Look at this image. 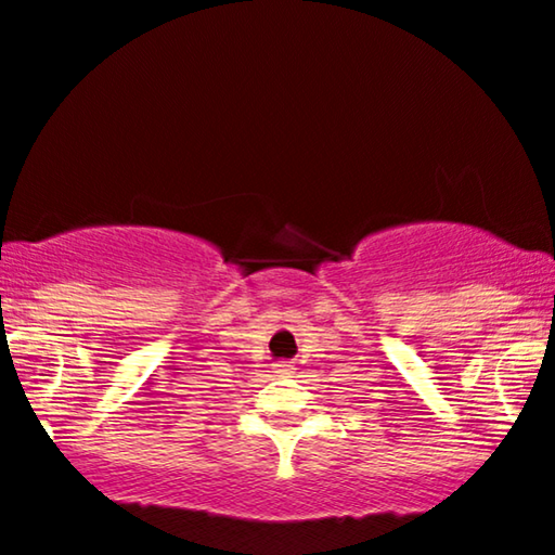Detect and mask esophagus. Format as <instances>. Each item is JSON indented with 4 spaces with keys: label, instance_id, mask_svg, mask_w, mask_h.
Returning <instances> with one entry per match:
<instances>
[{
    "label": "esophagus",
    "instance_id": "esophagus-1",
    "mask_svg": "<svg viewBox=\"0 0 555 555\" xmlns=\"http://www.w3.org/2000/svg\"><path fill=\"white\" fill-rule=\"evenodd\" d=\"M292 370H295V364H289V362L273 364V372H276V375H292Z\"/></svg>",
    "mask_w": 555,
    "mask_h": 555
}]
</instances>
